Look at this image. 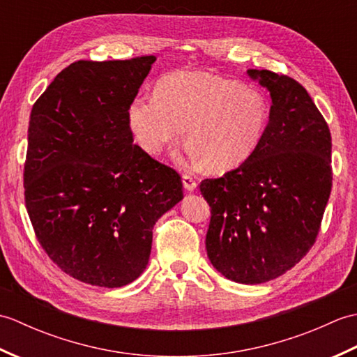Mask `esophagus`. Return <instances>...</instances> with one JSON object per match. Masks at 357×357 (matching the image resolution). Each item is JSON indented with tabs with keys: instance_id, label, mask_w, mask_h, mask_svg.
Returning <instances> with one entry per match:
<instances>
[{
	"instance_id": "obj_1",
	"label": "esophagus",
	"mask_w": 357,
	"mask_h": 357,
	"mask_svg": "<svg viewBox=\"0 0 357 357\" xmlns=\"http://www.w3.org/2000/svg\"><path fill=\"white\" fill-rule=\"evenodd\" d=\"M183 184L187 192H193L198 187V181L192 174H183Z\"/></svg>"
}]
</instances>
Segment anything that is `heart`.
Instances as JSON below:
<instances>
[{
    "label": "heart",
    "instance_id": "b5f03b06",
    "mask_svg": "<svg viewBox=\"0 0 357 357\" xmlns=\"http://www.w3.org/2000/svg\"><path fill=\"white\" fill-rule=\"evenodd\" d=\"M267 121L259 90L206 72L169 75L158 93L136 98L128 109V124L147 153H161L187 127L190 158L211 172L244 164L261 144Z\"/></svg>",
    "mask_w": 357,
    "mask_h": 357
}]
</instances>
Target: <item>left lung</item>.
<instances>
[{
	"label": "left lung",
	"instance_id": "obj_1",
	"mask_svg": "<svg viewBox=\"0 0 357 357\" xmlns=\"http://www.w3.org/2000/svg\"><path fill=\"white\" fill-rule=\"evenodd\" d=\"M247 73L271 96L262 141L238 169L199 188L211 208L210 262L234 282L262 284L293 268L316 242L331 193V135L298 81Z\"/></svg>",
	"mask_w": 357,
	"mask_h": 357
}]
</instances>
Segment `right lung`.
<instances>
[{"label": "right lung", "instance_id": "obj_1", "mask_svg": "<svg viewBox=\"0 0 357 357\" xmlns=\"http://www.w3.org/2000/svg\"><path fill=\"white\" fill-rule=\"evenodd\" d=\"M155 61L73 63L30 113L27 213L44 252L81 282H133L149 264L153 225L184 198L179 173L133 144L128 124Z\"/></svg>", "mask_w": 357, "mask_h": 357}]
</instances>
